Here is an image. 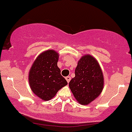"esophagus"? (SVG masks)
Returning <instances> with one entry per match:
<instances>
[{
  "label": "esophagus",
  "instance_id": "1",
  "mask_svg": "<svg viewBox=\"0 0 132 132\" xmlns=\"http://www.w3.org/2000/svg\"><path fill=\"white\" fill-rule=\"evenodd\" d=\"M65 79H66V80L67 81V82H69L70 80H71V77H69V76H68V77H65Z\"/></svg>",
  "mask_w": 132,
  "mask_h": 132
}]
</instances>
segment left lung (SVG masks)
I'll list each match as a JSON object with an SVG mask.
<instances>
[{"label":"left lung","mask_w":132,"mask_h":132,"mask_svg":"<svg viewBox=\"0 0 132 132\" xmlns=\"http://www.w3.org/2000/svg\"><path fill=\"white\" fill-rule=\"evenodd\" d=\"M69 86L77 101L84 105L101 94L104 78L101 67L94 57L88 54L80 59L75 69V77Z\"/></svg>","instance_id":"obj_1"}]
</instances>
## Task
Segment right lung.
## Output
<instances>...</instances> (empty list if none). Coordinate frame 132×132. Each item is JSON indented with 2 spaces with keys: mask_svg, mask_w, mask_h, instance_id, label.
<instances>
[{
  "mask_svg": "<svg viewBox=\"0 0 132 132\" xmlns=\"http://www.w3.org/2000/svg\"><path fill=\"white\" fill-rule=\"evenodd\" d=\"M59 54L53 50L41 53L37 57L29 74L32 92L44 101L52 99L59 90L67 84L57 67Z\"/></svg>",
  "mask_w": 132,
  "mask_h": 132,
  "instance_id": "add662e5",
  "label": "right lung"
}]
</instances>
